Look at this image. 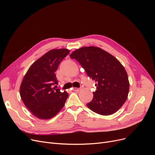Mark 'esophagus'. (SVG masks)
<instances>
[{"label": "esophagus", "instance_id": "obj_1", "mask_svg": "<svg viewBox=\"0 0 155 155\" xmlns=\"http://www.w3.org/2000/svg\"><path fill=\"white\" fill-rule=\"evenodd\" d=\"M72 89H73V91H80V88H73Z\"/></svg>", "mask_w": 155, "mask_h": 155}]
</instances>
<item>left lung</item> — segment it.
Wrapping results in <instances>:
<instances>
[{
	"instance_id": "1",
	"label": "left lung",
	"mask_w": 155,
	"mask_h": 155,
	"mask_svg": "<svg viewBox=\"0 0 155 155\" xmlns=\"http://www.w3.org/2000/svg\"><path fill=\"white\" fill-rule=\"evenodd\" d=\"M70 57L76 59L88 76L97 83L93 99L87 106L93 112L104 116L118 111L127 99L129 91L127 74L119 61L95 46L79 48Z\"/></svg>"
}]
</instances>
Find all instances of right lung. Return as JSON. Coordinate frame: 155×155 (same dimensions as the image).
<instances>
[{
	"instance_id": "obj_1",
	"label": "right lung",
	"mask_w": 155,
	"mask_h": 155,
	"mask_svg": "<svg viewBox=\"0 0 155 155\" xmlns=\"http://www.w3.org/2000/svg\"><path fill=\"white\" fill-rule=\"evenodd\" d=\"M67 49H54L46 53L29 68L23 78L20 95L32 114L48 120L63 109L68 94L53 87L58 85L55 72L59 63L69 54Z\"/></svg>"
}]
</instances>
